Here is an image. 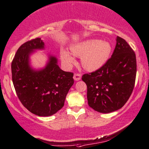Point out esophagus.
<instances>
[{
  "label": "esophagus",
  "mask_w": 149,
  "mask_h": 149,
  "mask_svg": "<svg viewBox=\"0 0 149 149\" xmlns=\"http://www.w3.org/2000/svg\"><path fill=\"white\" fill-rule=\"evenodd\" d=\"M81 77H82V76H81L80 73H75L74 76H73V79H74L75 80L78 81L80 80Z\"/></svg>",
  "instance_id": "esophagus-1"
}]
</instances>
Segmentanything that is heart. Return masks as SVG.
<instances>
[{
  "mask_svg": "<svg viewBox=\"0 0 149 149\" xmlns=\"http://www.w3.org/2000/svg\"><path fill=\"white\" fill-rule=\"evenodd\" d=\"M75 56L81 57V64L86 70L93 71L100 68L107 63L112 51L111 45L107 41L91 39L73 45L70 48ZM62 61L70 66L75 63L73 56L68 51H61Z\"/></svg>",
  "mask_w": 149,
  "mask_h": 149,
  "instance_id": "obj_1",
  "label": "heart"
}]
</instances>
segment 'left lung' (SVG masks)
Here are the masks:
<instances>
[{
	"label": "left lung",
	"instance_id": "1",
	"mask_svg": "<svg viewBox=\"0 0 149 149\" xmlns=\"http://www.w3.org/2000/svg\"><path fill=\"white\" fill-rule=\"evenodd\" d=\"M111 58L102 67L82 77L87 86L88 106L108 113L121 109L132 93L136 78L135 54L127 41L117 37Z\"/></svg>",
	"mask_w": 149,
	"mask_h": 149
}]
</instances>
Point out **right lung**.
Returning <instances> with one entry per match:
<instances>
[{"mask_svg": "<svg viewBox=\"0 0 149 149\" xmlns=\"http://www.w3.org/2000/svg\"><path fill=\"white\" fill-rule=\"evenodd\" d=\"M44 46L40 38L22 44L12 61V74L15 90L22 105L36 116L46 117L63 108L74 80L73 73L61 69L55 56H49L44 69H31L29 55L33 50L43 49Z\"/></svg>", "mask_w": 149, "mask_h": 149, "instance_id": "obj_1", "label": "right lung"}]
</instances>
